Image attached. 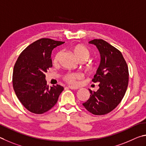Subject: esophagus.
Returning <instances> with one entry per match:
<instances>
[{
	"label": "esophagus",
	"instance_id": "obj_1",
	"mask_svg": "<svg viewBox=\"0 0 146 146\" xmlns=\"http://www.w3.org/2000/svg\"><path fill=\"white\" fill-rule=\"evenodd\" d=\"M68 88L71 89V90H78V87H75V86H68Z\"/></svg>",
	"mask_w": 146,
	"mask_h": 146
}]
</instances>
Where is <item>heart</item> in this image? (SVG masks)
<instances>
[{
  "label": "heart",
  "mask_w": 146,
  "mask_h": 146,
  "mask_svg": "<svg viewBox=\"0 0 146 146\" xmlns=\"http://www.w3.org/2000/svg\"><path fill=\"white\" fill-rule=\"evenodd\" d=\"M72 52L76 58L80 61L85 62L86 61L90 56V50L87 47L83 45H77L72 47ZM61 55V52H56L52 58V63L54 65L57 64ZM82 78V75L80 73H68L64 76L63 80L71 85H75L77 82V80H80Z\"/></svg>",
  "instance_id": "1"
}]
</instances>
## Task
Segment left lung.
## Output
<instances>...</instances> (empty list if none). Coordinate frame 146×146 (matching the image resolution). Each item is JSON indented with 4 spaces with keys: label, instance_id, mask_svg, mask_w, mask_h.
<instances>
[{
    "label": "left lung",
    "instance_id": "obj_1",
    "mask_svg": "<svg viewBox=\"0 0 146 146\" xmlns=\"http://www.w3.org/2000/svg\"><path fill=\"white\" fill-rule=\"evenodd\" d=\"M100 52L101 63L92 81L99 83L97 92L89 89L90 97L83 103L87 110L96 115L110 113L121 103L129 81L128 66L121 51L106 41L94 39L89 42Z\"/></svg>",
    "mask_w": 146,
    "mask_h": 146
}]
</instances>
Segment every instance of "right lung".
Instances as JSON below:
<instances>
[{
    "label": "right lung",
    "mask_w": 146,
    "mask_h": 146,
    "mask_svg": "<svg viewBox=\"0 0 146 146\" xmlns=\"http://www.w3.org/2000/svg\"><path fill=\"white\" fill-rule=\"evenodd\" d=\"M65 42L41 38L25 48L18 58L13 72V86L16 96L28 111L42 114L57 103L63 87H48L45 72L52 67L51 52Z\"/></svg>",
    "instance_id": "1"
}]
</instances>
